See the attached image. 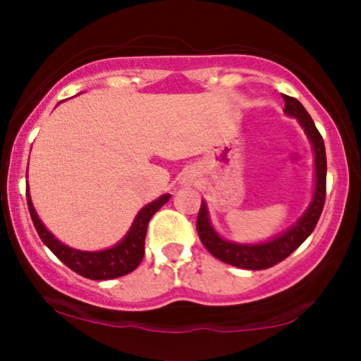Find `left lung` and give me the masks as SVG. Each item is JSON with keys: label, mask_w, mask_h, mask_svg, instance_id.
<instances>
[{"label": "left lung", "mask_w": 361, "mask_h": 361, "mask_svg": "<svg viewBox=\"0 0 361 361\" xmlns=\"http://www.w3.org/2000/svg\"><path fill=\"white\" fill-rule=\"evenodd\" d=\"M283 100L285 114L299 120L305 134L309 135L310 142H312L314 154H316V190H314L312 204L309 205L307 212L302 215L300 221L292 229L281 234L280 238L263 244H252V246H250V244H234L219 238L212 226H210L204 202H202L200 212H198L197 217V233L200 235V241L207 247V251L217 259L224 261V263L244 268V270H267V268L275 267L276 263L288 258L312 234L322 214V209H324L327 169L324 140H322V135L319 134L316 123L310 118L307 110L302 106V103L297 98L283 94Z\"/></svg>", "instance_id": "8db88e82"}]
</instances>
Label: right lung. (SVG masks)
<instances>
[{
	"instance_id": "right-lung-1",
	"label": "right lung",
	"mask_w": 361,
	"mask_h": 361,
	"mask_svg": "<svg viewBox=\"0 0 361 361\" xmlns=\"http://www.w3.org/2000/svg\"><path fill=\"white\" fill-rule=\"evenodd\" d=\"M169 197H171V195H163V197H159L157 200L151 202V204L144 207V209L137 214V217H135L128 234L117 244V246L105 251L90 252L73 250V247H68L66 244L57 241V239L45 229L44 224L40 222L27 190L28 212H30L32 222H34L37 234L40 235L42 243L66 264V267L71 268V270L76 271L78 275L90 280L118 279V276L127 275V273L134 271L135 268L139 267V263L142 261L144 256V239H146L147 224L151 221L152 215L166 204Z\"/></svg>"
}]
</instances>
